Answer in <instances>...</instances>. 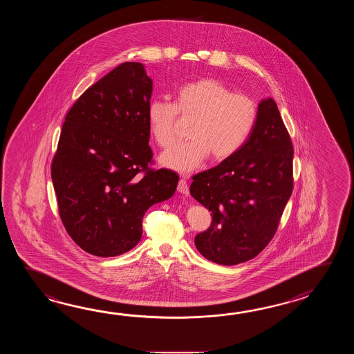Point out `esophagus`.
Listing matches in <instances>:
<instances>
[{"mask_svg":"<svg viewBox=\"0 0 354 354\" xmlns=\"http://www.w3.org/2000/svg\"><path fill=\"white\" fill-rule=\"evenodd\" d=\"M178 192H180L182 195H188V185L187 180H185V178H180V182H178Z\"/></svg>","mask_w":354,"mask_h":354,"instance_id":"34e87169","label":"esophagus"}]
</instances>
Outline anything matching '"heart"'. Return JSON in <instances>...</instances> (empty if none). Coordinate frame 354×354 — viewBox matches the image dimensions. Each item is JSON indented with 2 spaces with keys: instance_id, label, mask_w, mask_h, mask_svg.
<instances>
[{
  "instance_id": "1",
  "label": "heart",
  "mask_w": 354,
  "mask_h": 354,
  "mask_svg": "<svg viewBox=\"0 0 354 354\" xmlns=\"http://www.w3.org/2000/svg\"><path fill=\"white\" fill-rule=\"evenodd\" d=\"M177 113L192 118L188 127L189 139L162 153L159 162L180 174H189L210 153L212 158L224 160L241 151L256 125L258 106L253 98L235 93L214 78L186 83L176 91L174 104L153 100L147 109L149 131L162 148L174 142Z\"/></svg>"
}]
</instances>
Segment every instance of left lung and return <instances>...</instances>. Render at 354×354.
I'll return each mask as SVG.
<instances>
[{
  "mask_svg": "<svg viewBox=\"0 0 354 354\" xmlns=\"http://www.w3.org/2000/svg\"><path fill=\"white\" fill-rule=\"evenodd\" d=\"M292 157L277 104L264 98L241 151L192 177L191 196L212 216L210 227L195 236L196 248L206 259L234 266L266 248L292 194Z\"/></svg>",
  "mask_w": 354,
  "mask_h": 354,
  "instance_id": "8db88e82",
  "label": "left lung"
}]
</instances>
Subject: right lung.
<instances>
[{
	"label": "right lung",
	"mask_w": 354,
	"mask_h": 354,
	"mask_svg": "<svg viewBox=\"0 0 354 354\" xmlns=\"http://www.w3.org/2000/svg\"><path fill=\"white\" fill-rule=\"evenodd\" d=\"M151 91L142 63H122L75 101L60 131L52 163L60 218L92 256H120L134 248L144 214L177 188L176 172L148 167Z\"/></svg>",
	"instance_id": "add662e5"
}]
</instances>
